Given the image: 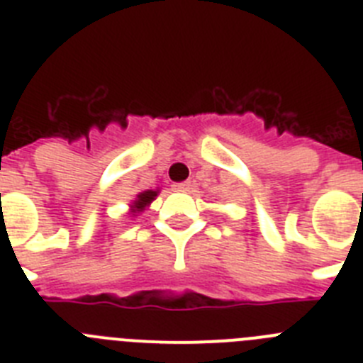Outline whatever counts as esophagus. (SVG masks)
<instances>
[{"label":"esophagus","mask_w":363,"mask_h":363,"mask_svg":"<svg viewBox=\"0 0 363 363\" xmlns=\"http://www.w3.org/2000/svg\"><path fill=\"white\" fill-rule=\"evenodd\" d=\"M191 189H192L191 182H184V184H176L174 185V191H178V192H189Z\"/></svg>","instance_id":"1"}]
</instances>
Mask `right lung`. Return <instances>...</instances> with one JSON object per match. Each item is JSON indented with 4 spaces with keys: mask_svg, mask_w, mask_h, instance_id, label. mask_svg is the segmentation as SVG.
<instances>
[{
    "mask_svg": "<svg viewBox=\"0 0 363 363\" xmlns=\"http://www.w3.org/2000/svg\"><path fill=\"white\" fill-rule=\"evenodd\" d=\"M158 194H160V189H147V191L138 192L136 198H134L129 205V214H133V216L142 214L143 211H145L154 200H156V196H158Z\"/></svg>",
    "mask_w": 363,
    "mask_h": 363,
    "instance_id": "1",
    "label": "right lung"
}]
</instances>
